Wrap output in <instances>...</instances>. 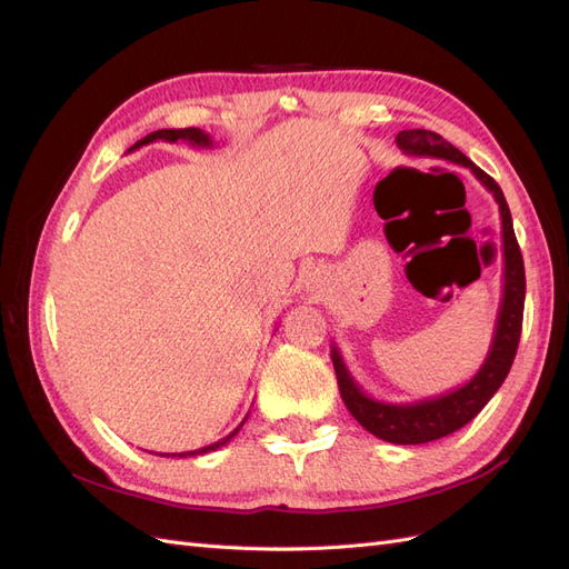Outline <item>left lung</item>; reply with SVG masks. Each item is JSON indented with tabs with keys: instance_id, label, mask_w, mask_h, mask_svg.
Here are the masks:
<instances>
[{
	"instance_id": "obj_1",
	"label": "left lung",
	"mask_w": 569,
	"mask_h": 569,
	"mask_svg": "<svg viewBox=\"0 0 569 569\" xmlns=\"http://www.w3.org/2000/svg\"><path fill=\"white\" fill-rule=\"evenodd\" d=\"M396 147L406 157L416 159H437L468 168L470 173L485 184L493 194L498 211H501V234H503V287H501V306H498L496 327L491 337V347L487 351L485 363L462 387H456L429 399L410 401V403H389L372 399L370 393L358 387L353 375L332 343V366L337 372V385L343 403L351 416L366 427L370 435L389 443H427L441 437L458 432L468 425L477 412L485 408L491 396L503 385L510 372V366L518 353L520 332H522V311H525V263L522 253L515 239L512 218L508 201L501 187L485 170L477 168L460 149L446 142L441 134L432 130H401L396 134Z\"/></svg>"
}]
</instances>
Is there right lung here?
<instances>
[{"label": "right lung", "instance_id": "right-lung-1", "mask_svg": "<svg viewBox=\"0 0 569 569\" xmlns=\"http://www.w3.org/2000/svg\"><path fill=\"white\" fill-rule=\"evenodd\" d=\"M157 140H163V142H178V140H184V142H189L192 147H201V149H206V147H213V140H211V134L209 132H203V130H199V128H182V130H157V132H151V134H147L144 140H140V142H134L128 151H134V149H140V147H144V144H151V142H157ZM247 422V418L242 420V425ZM242 425H239L234 432H230L226 439H220V441H216V443H209V446H203V449H197V451H182V453H157V456H163V458H192V456H203V453H211V451H216V449H220V446H226L239 429H242Z\"/></svg>", "mask_w": 569, "mask_h": 569}]
</instances>
